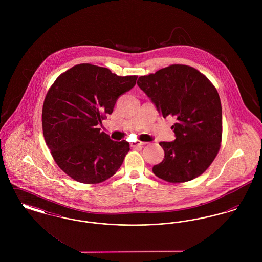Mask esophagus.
<instances>
[{
  "label": "esophagus",
  "mask_w": 262,
  "mask_h": 262,
  "mask_svg": "<svg viewBox=\"0 0 262 262\" xmlns=\"http://www.w3.org/2000/svg\"><path fill=\"white\" fill-rule=\"evenodd\" d=\"M144 144H145V142L136 141V142H133V143H132V146H133V147H138V146H142V145H144Z\"/></svg>",
  "instance_id": "34e87169"
}]
</instances>
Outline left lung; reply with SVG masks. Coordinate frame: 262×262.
Segmentation results:
<instances>
[{
  "mask_svg": "<svg viewBox=\"0 0 262 262\" xmlns=\"http://www.w3.org/2000/svg\"><path fill=\"white\" fill-rule=\"evenodd\" d=\"M137 85L163 117L172 116L176 139L161 141L165 156L153 173L169 183H185L203 174L221 147L222 107L217 89L196 69L171 64L141 75Z\"/></svg>",
  "mask_w": 262,
  "mask_h": 262,
  "instance_id": "1",
  "label": "left lung"
}]
</instances>
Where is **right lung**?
<instances>
[{
  "label": "right lung",
  "mask_w": 262,
  "mask_h": 262,
  "mask_svg": "<svg viewBox=\"0 0 262 262\" xmlns=\"http://www.w3.org/2000/svg\"><path fill=\"white\" fill-rule=\"evenodd\" d=\"M107 68L79 63L59 75L42 109V128L51 154L62 171L82 184H99L120 169L129 143L114 141L98 125L117 99L137 83Z\"/></svg>",
  "instance_id": "obj_1"
}]
</instances>
